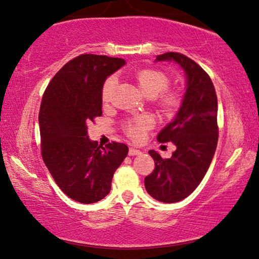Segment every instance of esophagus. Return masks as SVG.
<instances>
[{
    "label": "esophagus",
    "mask_w": 259,
    "mask_h": 259,
    "mask_svg": "<svg viewBox=\"0 0 259 259\" xmlns=\"http://www.w3.org/2000/svg\"><path fill=\"white\" fill-rule=\"evenodd\" d=\"M140 153H142V152H140L139 150H137V148H134V147H130V148H129V155H130V156L139 155Z\"/></svg>",
    "instance_id": "obj_1"
}]
</instances>
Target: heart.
Listing matches in <instances>:
<instances>
[{
    "label": "heart",
    "mask_w": 259,
    "mask_h": 259,
    "mask_svg": "<svg viewBox=\"0 0 259 259\" xmlns=\"http://www.w3.org/2000/svg\"><path fill=\"white\" fill-rule=\"evenodd\" d=\"M136 81L139 89L146 97H157V104L161 111L171 115L176 113L183 103V94L177 89H166L170 84V77L165 72L159 68H143L136 73ZM116 84V77L109 76L105 80L102 88V99L104 103L109 102L114 88ZM152 121L145 116L135 117L124 123V130L129 137L135 142H140L145 138L146 131L151 129Z\"/></svg>",
    "instance_id": "b5f03b06"
}]
</instances>
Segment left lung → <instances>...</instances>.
I'll return each mask as SVG.
<instances>
[{
  "mask_svg": "<svg viewBox=\"0 0 259 259\" xmlns=\"http://www.w3.org/2000/svg\"><path fill=\"white\" fill-rule=\"evenodd\" d=\"M156 60H175L187 78L176 117L157 136L160 143L172 142L176 151L170 159H163L155 151L148 152L155 168L144 181L152 198L174 203L187 198L208 171L218 142V103L211 78L194 60L179 52H165Z\"/></svg>",
  "mask_w": 259,
  "mask_h": 259,
  "instance_id": "8db88e82",
  "label": "left lung"
}]
</instances>
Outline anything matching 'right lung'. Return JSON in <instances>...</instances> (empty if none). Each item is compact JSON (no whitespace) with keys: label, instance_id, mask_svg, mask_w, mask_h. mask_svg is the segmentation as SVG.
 I'll return each instance as SVG.
<instances>
[{"label":"right lung","instance_id":"add662e5","mask_svg":"<svg viewBox=\"0 0 259 259\" xmlns=\"http://www.w3.org/2000/svg\"><path fill=\"white\" fill-rule=\"evenodd\" d=\"M124 64L121 58L80 55L57 72L43 94L38 113L42 159L60 190L77 202L104 199L128 154L125 144L103 147L88 137V124L103 114L105 80Z\"/></svg>","mask_w":259,"mask_h":259}]
</instances>
